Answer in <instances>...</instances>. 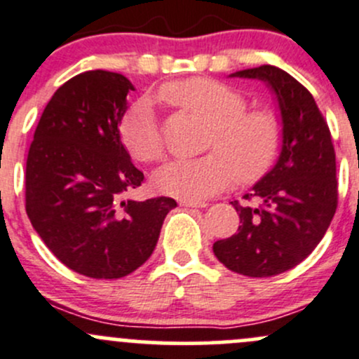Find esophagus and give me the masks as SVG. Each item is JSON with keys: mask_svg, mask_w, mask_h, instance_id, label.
Returning <instances> with one entry per match:
<instances>
[{"mask_svg": "<svg viewBox=\"0 0 359 359\" xmlns=\"http://www.w3.org/2000/svg\"><path fill=\"white\" fill-rule=\"evenodd\" d=\"M180 205L186 206V208H206L208 206V203L205 201H180Z\"/></svg>", "mask_w": 359, "mask_h": 359, "instance_id": "esophagus-1", "label": "esophagus"}]
</instances>
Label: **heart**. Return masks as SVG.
Wrapping results in <instances>:
<instances>
[{"label":"heart","mask_w":359,"mask_h":359,"mask_svg":"<svg viewBox=\"0 0 359 359\" xmlns=\"http://www.w3.org/2000/svg\"><path fill=\"white\" fill-rule=\"evenodd\" d=\"M160 97L179 110L198 116L211 127L206 154L196 160H173L154 172L158 191L184 201L215 196L233 179L249 184L265 175L277 158L282 129L277 115L266 108L246 110L243 93L211 79L170 82ZM120 137L139 161H158L165 153L163 132L149 100H139L123 113Z\"/></svg>","instance_id":"b5f03b06"}]
</instances>
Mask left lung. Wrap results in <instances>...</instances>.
Returning <instances> with one entry per match:
<instances>
[{"label":"left lung","instance_id":"left-lung-1","mask_svg":"<svg viewBox=\"0 0 359 359\" xmlns=\"http://www.w3.org/2000/svg\"><path fill=\"white\" fill-rule=\"evenodd\" d=\"M230 77L258 79L271 89L282 116V149L275 167L244 196L259 205L232 201L241 225L217 241L213 252L236 273L271 277L299 265L325 236L337 208L335 151L311 93L287 72L262 65Z\"/></svg>","mask_w":359,"mask_h":359}]
</instances>
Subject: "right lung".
<instances>
[{
    "label": "right lung",
    "instance_id": "add662e5",
    "mask_svg": "<svg viewBox=\"0 0 359 359\" xmlns=\"http://www.w3.org/2000/svg\"><path fill=\"white\" fill-rule=\"evenodd\" d=\"M134 86L122 74L89 70L60 86L34 132L25 165V211L50 251L90 278L137 270L160 237L172 198L123 199L144 173L120 139Z\"/></svg>",
    "mask_w": 359,
    "mask_h": 359
}]
</instances>
